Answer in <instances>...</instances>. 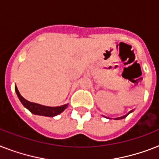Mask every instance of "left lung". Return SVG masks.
I'll use <instances>...</instances> for the list:
<instances>
[{
    "label": "left lung",
    "instance_id": "1",
    "mask_svg": "<svg viewBox=\"0 0 159 159\" xmlns=\"http://www.w3.org/2000/svg\"><path fill=\"white\" fill-rule=\"evenodd\" d=\"M129 113H127V114H126V115H125V116H123V117H119V118H118V119H122V118H124V117H126V116H127V115H128V114H129Z\"/></svg>",
    "mask_w": 159,
    "mask_h": 159
}]
</instances>
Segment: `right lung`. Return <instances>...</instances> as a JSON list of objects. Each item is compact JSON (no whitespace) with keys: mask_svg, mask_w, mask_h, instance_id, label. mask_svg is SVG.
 <instances>
[{"mask_svg":"<svg viewBox=\"0 0 159 159\" xmlns=\"http://www.w3.org/2000/svg\"><path fill=\"white\" fill-rule=\"evenodd\" d=\"M15 91H16L17 95H18L19 100L21 101L23 105L35 115L45 116V117H55L56 115H59V113H61L68 107V104H64V105L59 107H48L36 104V103H32V102H29L25 100L20 95L17 86H15Z\"/></svg>","mask_w":159,"mask_h":159,"instance_id":"obj_1","label":"right lung"}]
</instances>
